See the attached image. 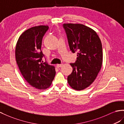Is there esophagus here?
Listing matches in <instances>:
<instances>
[{
    "label": "esophagus",
    "instance_id": "34e87169",
    "mask_svg": "<svg viewBox=\"0 0 124 124\" xmlns=\"http://www.w3.org/2000/svg\"><path fill=\"white\" fill-rule=\"evenodd\" d=\"M62 65H63V64H56V67L58 68H61Z\"/></svg>",
    "mask_w": 124,
    "mask_h": 124
}]
</instances>
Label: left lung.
<instances>
[{"label":"left lung","mask_w":124,"mask_h":124,"mask_svg":"<svg viewBox=\"0 0 124 124\" xmlns=\"http://www.w3.org/2000/svg\"><path fill=\"white\" fill-rule=\"evenodd\" d=\"M69 47L77 52L74 63H71L72 73L68 82L73 89L81 91L92 84L100 72L103 63L101 41L93 29L79 23H64Z\"/></svg>","instance_id":"8db88e82"}]
</instances>
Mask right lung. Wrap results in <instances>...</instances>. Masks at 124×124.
Segmentation results:
<instances>
[{"mask_svg": "<svg viewBox=\"0 0 124 124\" xmlns=\"http://www.w3.org/2000/svg\"><path fill=\"white\" fill-rule=\"evenodd\" d=\"M47 26H34L24 31L17 41L15 49L16 60L26 81L39 90L49 88L55 75V69L42 60L41 50L43 37Z\"/></svg>", "mask_w": 124, "mask_h": 124, "instance_id": "add662e5", "label": "right lung"}]
</instances>
